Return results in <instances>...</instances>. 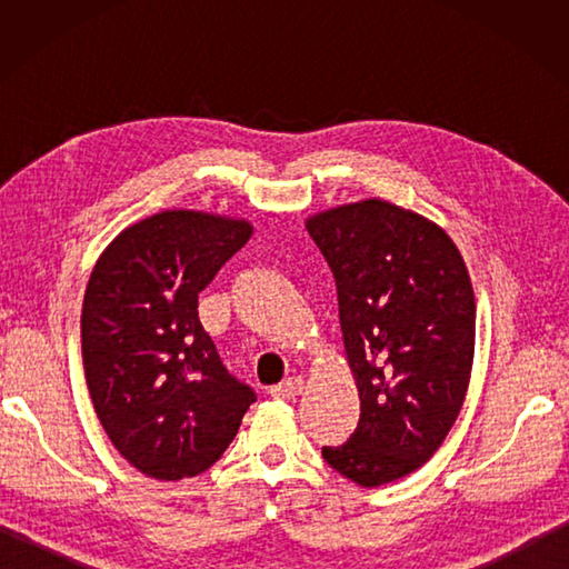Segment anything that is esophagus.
<instances>
[{"label":"esophagus","instance_id":"1","mask_svg":"<svg viewBox=\"0 0 569 569\" xmlns=\"http://www.w3.org/2000/svg\"><path fill=\"white\" fill-rule=\"evenodd\" d=\"M300 391H303V379L291 377L281 381L278 386H271V396L273 398H296Z\"/></svg>","mask_w":569,"mask_h":569}]
</instances>
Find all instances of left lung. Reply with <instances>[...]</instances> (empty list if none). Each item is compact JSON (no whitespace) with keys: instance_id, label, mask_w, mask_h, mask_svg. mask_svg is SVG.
Wrapping results in <instances>:
<instances>
[{"instance_id":"obj_1","label":"left lung","mask_w":569,"mask_h":569,"mask_svg":"<svg viewBox=\"0 0 569 569\" xmlns=\"http://www.w3.org/2000/svg\"><path fill=\"white\" fill-rule=\"evenodd\" d=\"M328 261L359 422L322 459L361 487H381L435 455L462 408L477 306L452 239L426 217L365 200L310 217Z\"/></svg>"}]
</instances>
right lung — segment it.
Masks as SVG:
<instances>
[{
	"label": "right lung",
	"instance_id": "right-lung-1",
	"mask_svg": "<svg viewBox=\"0 0 569 569\" xmlns=\"http://www.w3.org/2000/svg\"><path fill=\"white\" fill-rule=\"evenodd\" d=\"M249 237V222L171 210L129 227L94 266L80 318L84 379L104 432L141 475H200L257 401L198 318L202 288Z\"/></svg>",
	"mask_w": 569,
	"mask_h": 569
}]
</instances>
